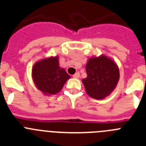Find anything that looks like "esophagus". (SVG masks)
I'll list each match as a JSON object with an SVG mask.
<instances>
[{
  "label": "esophagus",
  "mask_w": 146,
  "mask_h": 146,
  "mask_svg": "<svg viewBox=\"0 0 146 146\" xmlns=\"http://www.w3.org/2000/svg\"><path fill=\"white\" fill-rule=\"evenodd\" d=\"M73 77H74V78H79V77H80V73H79V72H76L75 74L73 75Z\"/></svg>",
  "instance_id": "34e87169"
}]
</instances>
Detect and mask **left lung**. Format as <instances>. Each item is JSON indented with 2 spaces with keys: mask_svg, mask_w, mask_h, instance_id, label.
<instances>
[{
  "mask_svg": "<svg viewBox=\"0 0 146 146\" xmlns=\"http://www.w3.org/2000/svg\"><path fill=\"white\" fill-rule=\"evenodd\" d=\"M86 70L87 77L82 80V82L87 94L94 99H101L108 96L118 83V66L104 55L89 59Z\"/></svg>",
  "mask_w": 146,
  "mask_h": 146,
  "instance_id": "left-lung-1",
  "label": "left lung"
}]
</instances>
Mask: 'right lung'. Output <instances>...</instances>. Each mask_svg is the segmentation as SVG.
I'll use <instances>...</instances> for the list:
<instances>
[{"label":"right lung","mask_w":146,"mask_h":146,"mask_svg":"<svg viewBox=\"0 0 146 146\" xmlns=\"http://www.w3.org/2000/svg\"><path fill=\"white\" fill-rule=\"evenodd\" d=\"M58 58L37 62L32 70L35 85L44 94H55L60 91L70 76L59 66Z\"/></svg>","instance_id":"add662e5"}]
</instances>
